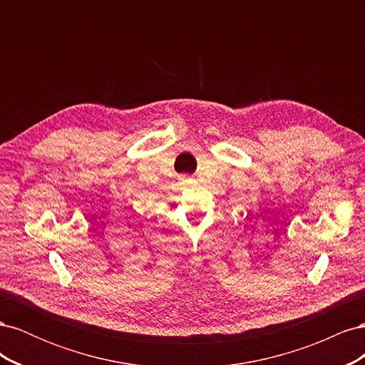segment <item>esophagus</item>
I'll use <instances>...</instances> for the list:
<instances>
[{
  "label": "esophagus",
  "mask_w": 365,
  "mask_h": 365,
  "mask_svg": "<svg viewBox=\"0 0 365 365\" xmlns=\"http://www.w3.org/2000/svg\"><path fill=\"white\" fill-rule=\"evenodd\" d=\"M182 181H184V182H192V178H190V176H185V175H184V176H182Z\"/></svg>",
  "instance_id": "34e87169"
}]
</instances>
